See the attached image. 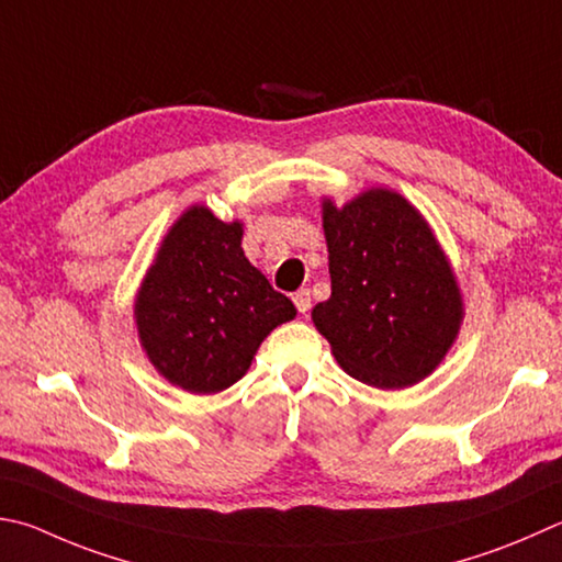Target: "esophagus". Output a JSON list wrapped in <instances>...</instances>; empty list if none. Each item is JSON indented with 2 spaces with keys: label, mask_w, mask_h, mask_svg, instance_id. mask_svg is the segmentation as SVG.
I'll use <instances>...</instances> for the list:
<instances>
[{
  "label": "esophagus",
  "mask_w": 562,
  "mask_h": 562,
  "mask_svg": "<svg viewBox=\"0 0 562 562\" xmlns=\"http://www.w3.org/2000/svg\"><path fill=\"white\" fill-rule=\"evenodd\" d=\"M292 302H294V307H297L300 314H307L312 310V294H310V290H297V292H294L292 294Z\"/></svg>",
  "instance_id": "34e87169"
}]
</instances>
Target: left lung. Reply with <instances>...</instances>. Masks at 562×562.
<instances>
[{"label": "left lung", "mask_w": 562, "mask_h": 562, "mask_svg": "<svg viewBox=\"0 0 562 562\" xmlns=\"http://www.w3.org/2000/svg\"><path fill=\"white\" fill-rule=\"evenodd\" d=\"M331 297L312 322L341 369L381 391L427 379L464 319L457 274L430 223L393 189L373 187L344 206L322 201Z\"/></svg>", "instance_id": "left-lung-1"}]
</instances>
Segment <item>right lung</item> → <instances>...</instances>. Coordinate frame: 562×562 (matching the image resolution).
Masks as SVG:
<instances>
[{"mask_svg": "<svg viewBox=\"0 0 562 562\" xmlns=\"http://www.w3.org/2000/svg\"><path fill=\"white\" fill-rule=\"evenodd\" d=\"M243 223L193 203L167 231L135 297V326L159 375L193 395L248 373L272 329L297 316L240 248Z\"/></svg>", "mask_w": 562, "mask_h": 562, "instance_id": "right-lung-1", "label": "right lung"}]
</instances>
